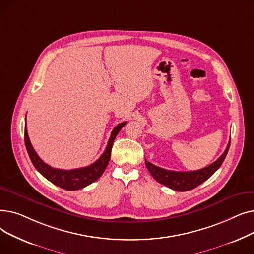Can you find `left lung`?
<instances>
[{"label": "left lung", "instance_id": "left-lung-1", "mask_svg": "<svg viewBox=\"0 0 254 254\" xmlns=\"http://www.w3.org/2000/svg\"><path fill=\"white\" fill-rule=\"evenodd\" d=\"M230 144H231V140L228 146H226L224 152L221 154V156L217 159V161H215L214 163H212L211 165L201 170L190 171V172L169 171L163 168H159L149 163L148 161H146V159H145V164L148 171L150 172V174L152 175V177L157 182L168 186L169 189L173 190L188 191L195 189L196 186L202 184L204 181L208 180L220 168L226 154H228Z\"/></svg>", "mask_w": 254, "mask_h": 254}]
</instances>
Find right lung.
Returning a JSON list of instances; mask_svg holds the SVG:
<instances>
[{
    "label": "right lung",
    "mask_w": 254,
    "mask_h": 254,
    "mask_svg": "<svg viewBox=\"0 0 254 254\" xmlns=\"http://www.w3.org/2000/svg\"><path fill=\"white\" fill-rule=\"evenodd\" d=\"M126 124V122L122 123L113 128L104 153L100 156L98 161L84 168L73 170H60L45 164L33 148L28 136V130H26V123L24 124V143L31 161L40 174L61 189H64L65 190H78L91 184L92 182L97 181L103 175L104 171L106 170L110 161L111 149L114 139Z\"/></svg>",
    "instance_id": "right-lung-1"
}]
</instances>
